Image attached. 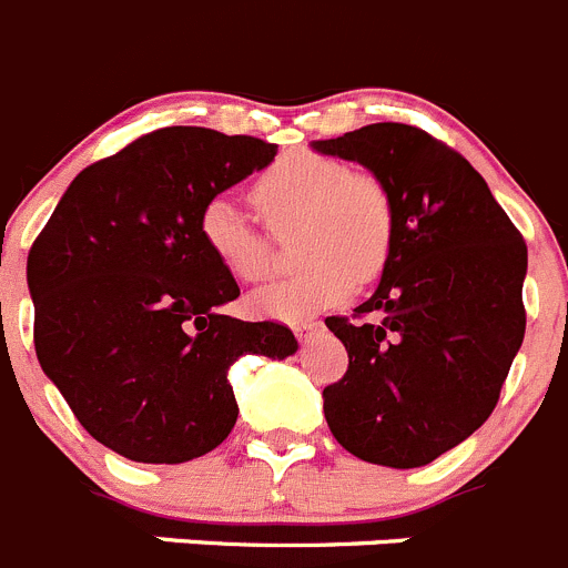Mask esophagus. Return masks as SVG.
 <instances>
[{
  "instance_id": "1",
  "label": "esophagus",
  "mask_w": 568,
  "mask_h": 568,
  "mask_svg": "<svg viewBox=\"0 0 568 568\" xmlns=\"http://www.w3.org/2000/svg\"><path fill=\"white\" fill-rule=\"evenodd\" d=\"M322 327V322H302V325H296L294 331H296V336L300 338H308L311 333H316Z\"/></svg>"
}]
</instances>
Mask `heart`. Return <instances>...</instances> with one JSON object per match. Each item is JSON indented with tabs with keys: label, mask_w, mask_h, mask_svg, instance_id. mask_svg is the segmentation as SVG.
<instances>
[{
	"label": "heart",
	"mask_w": 568,
	"mask_h": 568,
	"mask_svg": "<svg viewBox=\"0 0 568 568\" xmlns=\"http://www.w3.org/2000/svg\"><path fill=\"white\" fill-rule=\"evenodd\" d=\"M252 204L268 230H257L226 195L204 201L195 221L201 246L237 283H263L277 263V241L300 226V272L254 294L260 314L300 322L347 300L358 280L386 266L395 241V201L369 171L342 159L291 153L252 184Z\"/></svg>",
	"instance_id": "1"
}]
</instances>
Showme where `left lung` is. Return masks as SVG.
<instances>
[{
  "instance_id": "1",
  "label": "left lung",
  "mask_w": 568,
  "mask_h": 568,
  "mask_svg": "<svg viewBox=\"0 0 568 568\" xmlns=\"http://www.w3.org/2000/svg\"><path fill=\"white\" fill-rule=\"evenodd\" d=\"M314 148L362 162L395 201L378 291L325 320L349 358L322 392L327 426L364 463L428 465L499 404L527 327V243L474 164L417 125H364Z\"/></svg>"
}]
</instances>
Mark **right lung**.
<instances>
[{"instance_id":"1","label":"right lung","mask_w":568,"mask_h":568,"mask_svg":"<svg viewBox=\"0 0 568 568\" xmlns=\"http://www.w3.org/2000/svg\"><path fill=\"white\" fill-rule=\"evenodd\" d=\"M274 153L246 134L151 131L83 168L30 246L41 369L125 459L176 465L212 452L237 420L232 364L296 349L283 322L221 314L241 288L195 232L204 201Z\"/></svg>"}]
</instances>
